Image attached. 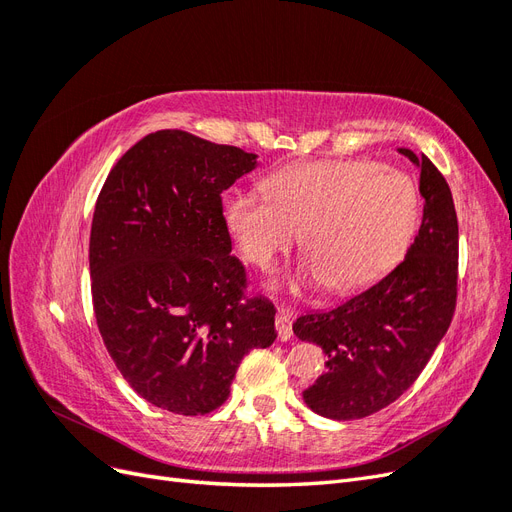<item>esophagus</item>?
<instances>
[{
	"mask_svg": "<svg viewBox=\"0 0 512 512\" xmlns=\"http://www.w3.org/2000/svg\"><path fill=\"white\" fill-rule=\"evenodd\" d=\"M292 312L286 307H282L280 312H277V318H275V331H277V339L280 342H288V339L292 337Z\"/></svg>",
	"mask_w": 512,
	"mask_h": 512,
	"instance_id": "34e87169",
	"label": "esophagus"
}]
</instances>
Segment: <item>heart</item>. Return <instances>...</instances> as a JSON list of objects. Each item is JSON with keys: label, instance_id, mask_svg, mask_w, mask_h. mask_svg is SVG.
Segmentation results:
<instances>
[{"label": "heart", "instance_id": "heart-1", "mask_svg": "<svg viewBox=\"0 0 512 512\" xmlns=\"http://www.w3.org/2000/svg\"><path fill=\"white\" fill-rule=\"evenodd\" d=\"M262 192L226 196L222 220L256 267H269L301 232L305 258L288 282L294 290L324 282L344 294L376 284L404 256L421 218L412 179L369 162L288 166Z\"/></svg>", "mask_w": 512, "mask_h": 512}]
</instances>
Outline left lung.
<instances>
[{"label":"left lung","mask_w":512,"mask_h":512,"mask_svg":"<svg viewBox=\"0 0 512 512\" xmlns=\"http://www.w3.org/2000/svg\"><path fill=\"white\" fill-rule=\"evenodd\" d=\"M418 170L423 224L404 260L380 282L292 331L327 354V371L303 391L309 410L333 421L374 414L410 389L453 320L459 228L451 188L427 156L397 149Z\"/></svg>","instance_id":"obj_1"}]
</instances>
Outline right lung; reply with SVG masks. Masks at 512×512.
<instances>
[{
    "instance_id": "obj_1",
    "label": "right lung",
    "mask_w": 512,
    "mask_h": 512,
    "mask_svg": "<svg viewBox=\"0 0 512 512\" xmlns=\"http://www.w3.org/2000/svg\"><path fill=\"white\" fill-rule=\"evenodd\" d=\"M256 153L181 130L145 136L108 173L89 237L94 312L132 389L162 410L222 406L243 356L275 342V307L243 297L222 198Z\"/></svg>"
}]
</instances>
